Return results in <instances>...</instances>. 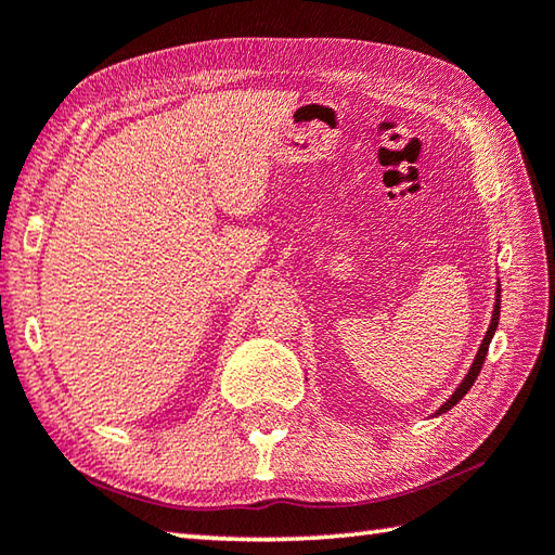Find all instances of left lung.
Masks as SVG:
<instances>
[{"instance_id": "8db88e82", "label": "left lung", "mask_w": 555, "mask_h": 555, "mask_svg": "<svg viewBox=\"0 0 555 555\" xmlns=\"http://www.w3.org/2000/svg\"><path fill=\"white\" fill-rule=\"evenodd\" d=\"M498 320H500V284H498V298H495V308H492L490 327H488V332H486V337H482V341H480V347H478V354H476V359H473V364H470V369H468V374L463 376V380L459 383V388L453 390L451 396H449V400L444 402V405H441V408L435 412V417H437V415H444V412H449L453 405H456V402H459L463 396H466V392L470 390L473 383H476V378H478V374H480V369H482V361H486V354H488L490 339H492V335H495V330H498Z\"/></svg>"}]
</instances>
